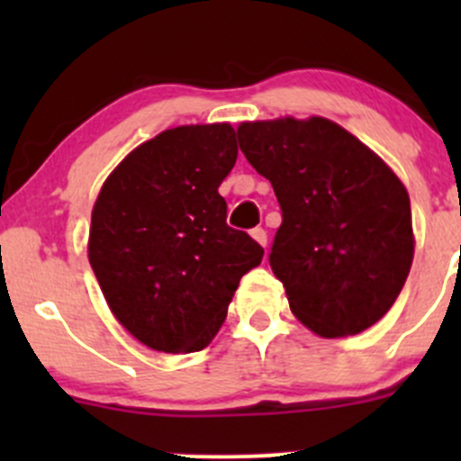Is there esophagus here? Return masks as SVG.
Wrapping results in <instances>:
<instances>
[{"mask_svg":"<svg viewBox=\"0 0 461 461\" xmlns=\"http://www.w3.org/2000/svg\"><path fill=\"white\" fill-rule=\"evenodd\" d=\"M252 239L257 240L260 248H265V245H267V231H265L263 227H257V230H252Z\"/></svg>","mask_w":461,"mask_h":461,"instance_id":"1","label":"esophagus"}]
</instances>
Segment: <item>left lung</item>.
<instances>
[{"instance_id":"1","label":"left lung","mask_w":461,"mask_h":461,"mask_svg":"<svg viewBox=\"0 0 461 461\" xmlns=\"http://www.w3.org/2000/svg\"><path fill=\"white\" fill-rule=\"evenodd\" d=\"M283 222L269 265L290 310L323 339L359 334L397 301L415 254L411 198L370 147L328 118L239 124Z\"/></svg>"}]
</instances>
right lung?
Here are the masks:
<instances>
[{
  "label": "right lung",
  "instance_id": "add662e5",
  "mask_svg": "<svg viewBox=\"0 0 461 461\" xmlns=\"http://www.w3.org/2000/svg\"><path fill=\"white\" fill-rule=\"evenodd\" d=\"M230 122L183 124L133 149L97 194L88 263L106 305L158 352H198L227 317L263 248L227 227L218 194L236 165Z\"/></svg>",
  "mask_w": 461,
  "mask_h": 461
}]
</instances>
